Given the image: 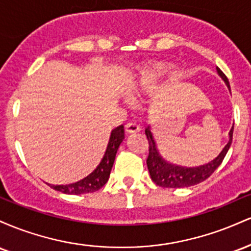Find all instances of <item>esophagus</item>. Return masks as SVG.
<instances>
[{"mask_svg": "<svg viewBox=\"0 0 251 251\" xmlns=\"http://www.w3.org/2000/svg\"><path fill=\"white\" fill-rule=\"evenodd\" d=\"M125 128H126V132H128V133H137V132L140 131L139 124H137V123H134V122H131V123L126 124Z\"/></svg>", "mask_w": 251, "mask_h": 251, "instance_id": "obj_1", "label": "esophagus"}]
</instances>
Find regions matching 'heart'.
<instances>
[{
	"label": "heart",
	"mask_w": 251,
	"mask_h": 251,
	"mask_svg": "<svg viewBox=\"0 0 251 251\" xmlns=\"http://www.w3.org/2000/svg\"><path fill=\"white\" fill-rule=\"evenodd\" d=\"M160 74H162V68L160 67L152 68V70L145 72L132 82V89L137 93H145L152 88V86L157 81Z\"/></svg>",
	"instance_id": "heart-1"
}]
</instances>
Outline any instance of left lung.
<instances>
[{
	"label": "left lung",
	"mask_w": 251,
	"mask_h": 251,
	"mask_svg": "<svg viewBox=\"0 0 251 251\" xmlns=\"http://www.w3.org/2000/svg\"><path fill=\"white\" fill-rule=\"evenodd\" d=\"M217 73L223 79V81L226 82L227 88L230 89L229 81H227L226 74L220 68H217ZM232 132H234V126H232L229 132V142H227L224 149L221 151V153L214 160L205 164V165L196 166V168H184V166L175 165V164L166 162L164 159L162 154L159 153V150L157 148L153 134L151 132V127L148 126L145 128V134L149 140V157L146 159V164H148V169L152 180L158 186L170 189L188 188V186L201 183V181L205 180L206 178H209L210 176L214 174L215 170L223 162L227 150L230 149V145H231Z\"/></svg>",
	"instance_id": "obj_1"
}]
</instances>
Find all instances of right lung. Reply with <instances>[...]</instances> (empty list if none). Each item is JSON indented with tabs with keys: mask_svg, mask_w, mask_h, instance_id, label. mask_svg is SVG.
I'll use <instances>...</instances> for the list:
<instances>
[{
	"mask_svg": "<svg viewBox=\"0 0 251 251\" xmlns=\"http://www.w3.org/2000/svg\"><path fill=\"white\" fill-rule=\"evenodd\" d=\"M124 138H125V131H124L123 125L112 129L105 154H103L101 162L99 163V165L92 174H89L87 177L76 181V183L68 184V185H50V188L67 195L88 194V192H94L101 189L107 183L112 166H113L114 159H116L117 151Z\"/></svg>",
	"mask_w": 251,
	"mask_h": 251,
	"instance_id": "add662e5",
	"label": "right lung"
}]
</instances>
